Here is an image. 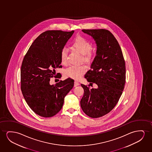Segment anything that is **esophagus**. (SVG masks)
Here are the masks:
<instances>
[{"label": "esophagus", "mask_w": 152, "mask_h": 152, "mask_svg": "<svg viewBox=\"0 0 152 152\" xmlns=\"http://www.w3.org/2000/svg\"><path fill=\"white\" fill-rule=\"evenodd\" d=\"M79 85V83L78 82V81H76V80H75V82H74V87H76L77 86Z\"/></svg>", "instance_id": "obj_1"}]
</instances>
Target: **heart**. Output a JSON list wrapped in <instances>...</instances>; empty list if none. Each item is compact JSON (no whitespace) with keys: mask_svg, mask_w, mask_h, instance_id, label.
Masks as SVG:
<instances>
[{"mask_svg":"<svg viewBox=\"0 0 152 152\" xmlns=\"http://www.w3.org/2000/svg\"><path fill=\"white\" fill-rule=\"evenodd\" d=\"M72 48L82 55V60L86 63H89L94 56L92 51L91 44L86 38L79 36L77 37L72 43ZM67 51L66 48H63L60 52V60L63 64H66ZM86 68L83 66H71L65 70L64 75L66 77L78 79L85 73Z\"/></svg>","mask_w":152,"mask_h":152,"instance_id":"1","label":"heart"}]
</instances>
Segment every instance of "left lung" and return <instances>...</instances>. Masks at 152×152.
I'll return each mask as SVG.
<instances>
[{
	"instance_id": "left-lung-1",
	"label": "left lung",
	"mask_w": 152,
	"mask_h": 152,
	"mask_svg": "<svg viewBox=\"0 0 152 152\" xmlns=\"http://www.w3.org/2000/svg\"><path fill=\"white\" fill-rule=\"evenodd\" d=\"M91 36L97 46L96 56L85 75L98 88L81 84L84 94L80 101L83 112L99 118L110 112L123 93L126 83V65L121 47L110 31L105 29H83Z\"/></svg>"
}]
</instances>
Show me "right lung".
<instances>
[{"mask_svg":"<svg viewBox=\"0 0 152 152\" xmlns=\"http://www.w3.org/2000/svg\"><path fill=\"white\" fill-rule=\"evenodd\" d=\"M74 31H47L30 46L21 69V89L26 102L40 116H54L62 108L65 96L74 80L68 78L51 85L55 69L61 63L60 52ZM60 77V76H59Z\"/></svg>","mask_w":152,"mask_h":152,"instance_id":"1","label":"right lung"}]
</instances>
